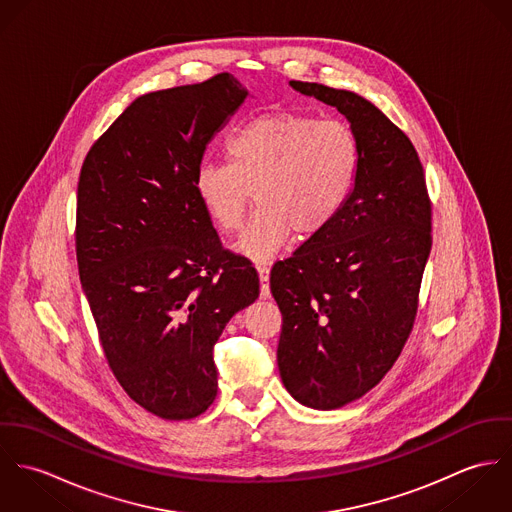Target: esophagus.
I'll list each match as a JSON object with an SVG mask.
<instances>
[{"label":"esophagus","mask_w":512,"mask_h":512,"mask_svg":"<svg viewBox=\"0 0 512 512\" xmlns=\"http://www.w3.org/2000/svg\"><path fill=\"white\" fill-rule=\"evenodd\" d=\"M258 274H260V297L268 299L270 297V268L258 266Z\"/></svg>","instance_id":"obj_1"}]
</instances>
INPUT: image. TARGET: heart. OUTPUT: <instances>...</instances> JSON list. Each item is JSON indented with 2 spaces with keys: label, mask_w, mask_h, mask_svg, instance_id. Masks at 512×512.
Segmentation results:
<instances>
[{
  "label": "heart",
  "mask_w": 512,
  "mask_h": 512,
  "mask_svg": "<svg viewBox=\"0 0 512 512\" xmlns=\"http://www.w3.org/2000/svg\"><path fill=\"white\" fill-rule=\"evenodd\" d=\"M228 161H205L195 173V195L224 232L242 226L254 191L260 211L236 250L264 262L292 234L311 240L347 205L361 171L363 147L341 120L307 112H266L242 124L226 144Z\"/></svg>",
  "instance_id": "b5f03b06"
}]
</instances>
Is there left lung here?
<instances>
[{
	"label": "left lung",
	"instance_id": "obj_1",
	"mask_svg": "<svg viewBox=\"0 0 512 512\" xmlns=\"http://www.w3.org/2000/svg\"><path fill=\"white\" fill-rule=\"evenodd\" d=\"M290 84L335 106L363 147L339 217L270 274L284 317V386L303 406L335 410L374 388L412 333L432 250V201L416 147L374 104L317 82Z\"/></svg>",
	"mask_w": 512,
	"mask_h": 512
}]
</instances>
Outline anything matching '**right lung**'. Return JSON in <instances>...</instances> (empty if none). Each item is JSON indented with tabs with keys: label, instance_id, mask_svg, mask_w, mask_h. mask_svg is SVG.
Instances as JSON below:
<instances>
[{
	"label": "right lung",
	"instance_id": "right-lung-1",
	"mask_svg": "<svg viewBox=\"0 0 512 512\" xmlns=\"http://www.w3.org/2000/svg\"><path fill=\"white\" fill-rule=\"evenodd\" d=\"M246 96L228 73L144 94L80 169L76 262L98 339L126 394L163 420L215 402V343L260 295L256 268L222 248L193 187L207 144Z\"/></svg>",
	"mask_w": 512,
	"mask_h": 512
}]
</instances>
